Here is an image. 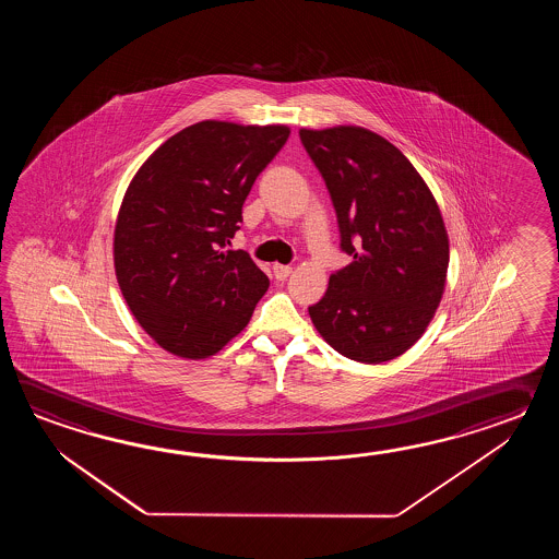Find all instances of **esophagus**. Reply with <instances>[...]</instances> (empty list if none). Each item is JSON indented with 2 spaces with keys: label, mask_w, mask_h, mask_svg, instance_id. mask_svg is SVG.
<instances>
[{
  "label": "esophagus",
  "mask_w": 559,
  "mask_h": 559,
  "mask_svg": "<svg viewBox=\"0 0 559 559\" xmlns=\"http://www.w3.org/2000/svg\"><path fill=\"white\" fill-rule=\"evenodd\" d=\"M272 272H274L275 280L284 282V280H287V275L292 274V265H282V263H274V265H272Z\"/></svg>",
  "instance_id": "1"
}]
</instances>
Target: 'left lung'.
Returning a JSON list of instances; mask_svg holds the SVG:
<instances>
[{"instance_id":"left-lung-1","label":"left lung","mask_w":559,"mask_h":559,"mask_svg":"<svg viewBox=\"0 0 559 559\" xmlns=\"http://www.w3.org/2000/svg\"><path fill=\"white\" fill-rule=\"evenodd\" d=\"M354 262L309 308L321 337L359 364L405 354L428 330L448 280L450 238L428 183L393 143L359 126L301 128Z\"/></svg>"}]
</instances>
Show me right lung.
Segmentation results:
<instances>
[{
    "label": "right lung",
    "mask_w": 559,
    "mask_h": 559,
    "mask_svg": "<svg viewBox=\"0 0 559 559\" xmlns=\"http://www.w3.org/2000/svg\"><path fill=\"white\" fill-rule=\"evenodd\" d=\"M289 128L205 119L162 143L135 171L114 229L121 296L155 344L205 359L251 320L270 287L246 251H224L255 178Z\"/></svg>",
    "instance_id": "1"
}]
</instances>
